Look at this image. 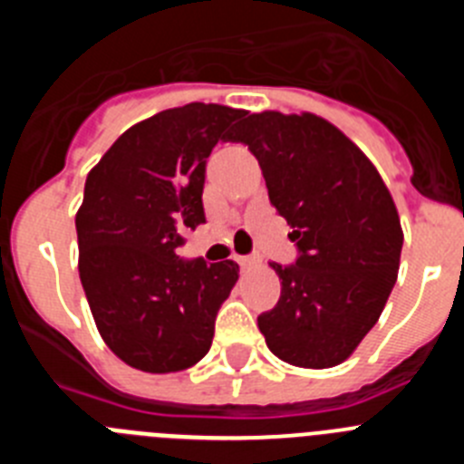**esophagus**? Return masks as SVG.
<instances>
[{
	"label": "esophagus",
	"mask_w": 464,
	"mask_h": 464,
	"mask_svg": "<svg viewBox=\"0 0 464 464\" xmlns=\"http://www.w3.org/2000/svg\"><path fill=\"white\" fill-rule=\"evenodd\" d=\"M235 262L239 265L241 269H248L253 265H257V257L256 256H235Z\"/></svg>",
	"instance_id": "1"
}]
</instances>
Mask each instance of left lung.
I'll use <instances>...</instances> for the list:
<instances>
[{
  "label": "left lung",
  "mask_w": 464,
  "mask_h": 464,
  "mask_svg": "<svg viewBox=\"0 0 464 464\" xmlns=\"http://www.w3.org/2000/svg\"><path fill=\"white\" fill-rule=\"evenodd\" d=\"M260 162L269 202L293 227L281 297L257 315L269 351L297 367L343 362L376 325L400 269L395 202L346 134L314 113H253L232 137Z\"/></svg>",
  "instance_id": "8db88e82"
}]
</instances>
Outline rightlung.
Returning a JSON list of instances; mask_svg holds the SVG:
<instances>
[{
    "label": "right lung",
    "instance_id": "1",
    "mask_svg": "<svg viewBox=\"0 0 464 464\" xmlns=\"http://www.w3.org/2000/svg\"><path fill=\"white\" fill-rule=\"evenodd\" d=\"M246 111L167 109L118 139L85 181L76 213L79 274L106 346L134 370L181 372L208 353L220 304L239 278L232 260H183V235L207 223V158Z\"/></svg>",
    "mask_w": 464,
    "mask_h": 464
}]
</instances>
